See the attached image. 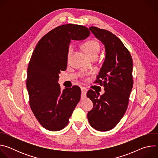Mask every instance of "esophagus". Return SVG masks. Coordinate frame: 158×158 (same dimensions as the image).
I'll use <instances>...</instances> for the list:
<instances>
[{"label": "esophagus", "instance_id": "obj_1", "mask_svg": "<svg viewBox=\"0 0 158 158\" xmlns=\"http://www.w3.org/2000/svg\"><path fill=\"white\" fill-rule=\"evenodd\" d=\"M81 91H82V96L85 97L86 96V94L87 92V89L85 88V87H81Z\"/></svg>", "mask_w": 158, "mask_h": 158}]
</instances>
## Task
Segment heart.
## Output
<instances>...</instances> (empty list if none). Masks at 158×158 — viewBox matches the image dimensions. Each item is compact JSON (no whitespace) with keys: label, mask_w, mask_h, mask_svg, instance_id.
<instances>
[{"label":"heart","mask_w":158,"mask_h":158,"mask_svg":"<svg viewBox=\"0 0 158 158\" xmlns=\"http://www.w3.org/2000/svg\"><path fill=\"white\" fill-rule=\"evenodd\" d=\"M72 49H73V46H70L68 51L69 54L71 52ZM84 49L87 56H90L92 54H98L100 51L99 44L98 43V42L94 40H89L84 44Z\"/></svg>","instance_id":"obj_1"}]
</instances>
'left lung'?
I'll return each instance as SVG.
<instances>
[{
    "label": "left lung",
    "instance_id": "1",
    "mask_svg": "<svg viewBox=\"0 0 158 158\" xmlns=\"http://www.w3.org/2000/svg\"><path fill=\"white\" fill-rule=\"evenodd\" d=\"M90 31L104 45L106 57L95 83L104 87L105 93L90 89L87 97L93 102L88 112L89 123L94 129L107 131L113 129L126 111L133 85L132 59L129 51L114 34L96 27Z\"/></svg>",
    "mask_w": 158,
    "mask_h": 158
}]
</instances>
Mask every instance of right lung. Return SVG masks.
I'll return each mask as SVG.
<instances>
[{
	"instance_id": "add662e5",
	"label": "right lung",
	"mask_w": 158,
	"mask_h": 158,
	"mask_svg": "<svg viewBox=\"0 0 158 158\" xmlns=\"http://www.w3.org/2000/svg\"><path fill=\"white\" fill-rule=\"evenodd\" d=\"M89 29L81 25L64 24L44 35L33 51L27 68L26 85L29 104L43 127L60 131L69 119L81 99L77 85L60 90L59 74L67 68L71 40L85 39Z\"/></svg>"
}]
</instances>
